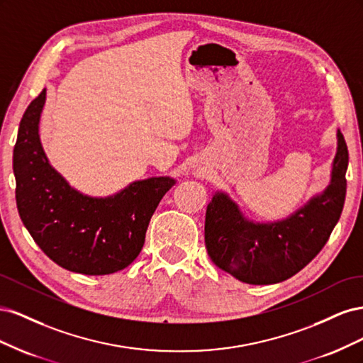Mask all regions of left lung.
Returning <instances> with one entry per match:
<instances>
[{
  "mask_svg": "<svg viewBox=\"0 0 363 363\" xmlns=\"http://www.w3.org/2000/svg\"><path fill=\"white\" fill-rule=\"evenodd\" d=\"M332 179L286 219L255 223L225 192H215L206 211L204 240L218 268L248 284H272L301 271L330 238L345 201L348 150L337 130Z\"/></svg>",
  "mask_w": 363,
  "mask_h": 363,
  "instance_id": "obj_1",
  "label": "left lung"
}]
</instances>
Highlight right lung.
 <instances>
[{
  "instance_id": "1",
  "label": "right lung",
  "mask_w": 363,
  "mask_h": 363,
  "mask_svg": "<svg viewBox=\"0 0 363 363\" xmlns=\"http://www.w3.org/2000/svg\"><path fill=\"white\" fill-rule=\"evenodd\" d=\"M47 91L30 103L13 150L16 206L31 238L59 267L106 276L127 268L144 247L150 219L175 180L151 177L96 199L54 169L39 138Z\"/></svg>"
}]
</instances>
